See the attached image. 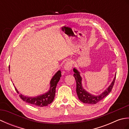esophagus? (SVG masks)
Masks as SVG:
<instances>
[{
    "label": "esophagus",
    "instance_id": "obj_1",
    "mask_svg": "<svg viewBox=\"0 0 129 129\" xmlns=\"http://www.w3.org/2000/svg\"><path fill=\"white\" fill-rule=\"evenodd\" d=\"M72 68V64L70 62H67L65 63V64L64 67V70L66 72H69Z\"/></svg>",
    "mask_w": 129,
    "mask_h": 129
}]
</instances>
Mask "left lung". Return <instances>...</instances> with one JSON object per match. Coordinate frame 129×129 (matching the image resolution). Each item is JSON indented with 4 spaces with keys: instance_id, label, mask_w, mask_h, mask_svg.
Returning <instances> with one entry per match:
<instances>
[{
    "instance_id": "8db88e82",
    "label": "left lung",
    "mask_w": 129,
    "mask_h": 129,
    "mask_svg": "<svg viewBox=\"0 0 129 129\" xmlns=\"http://www.w3.org/2000/svg\"><path fill=\"white\" fill-rule=\"evenodd\" d=\"M73 71L74 72V76L75 80L76 81V93H77L79 99L80 100L81 102L86 104H95L98 103V102H99L100 100L103 99L104 98H105L112 90L116 78L115 75L113 82H112L111 84H110V85L103 92L101 93L100 95H94L90 94L88 92H87L86 90L83 88V86H82V78L80 75V72H79L77 69H75V68H74Z\"/></svg>"
}]
</instances>
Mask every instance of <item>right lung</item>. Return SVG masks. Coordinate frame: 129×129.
<instances>
[{
    "mask_svg": "<svg viewBox=\"0 0 129 129\" xmlns=\"http://www.w3.org/2000/svg\"><path fill=\"white\" fill-rule=\"evenodd\" d=\"M9 68L10 67H9V70H10ZM61 76V72L59 70L54 75L53 78L51 79L50 83V89H49V91L47 92H46L45 94L39 95L36 97L26 96L25 95L21 94L20 93H19L18 90L16 89L15 86L14 87L16 92L19 94V96L25 102L31 104V105L33 106H37L38 107L48 106L49 104H51L54 100L55 94L56 87Z\"/></svg>",
    "mask_w": 129,
    "mask_h": 129,
    "instance_id": "obj_1",
    "label": "right lung"
}]
</instances>
